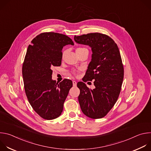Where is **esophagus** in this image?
Returning a JSON list of instances; mask_svg holds the SVG:
<instances>
[{
  "label": "esophagus",
  "mask_w": 151,
  "mask_h": 151,
  "mask_svg": "<svg viewBox=\"0 0 151 151\" xmlns=\"http://www.w3.org/2000/svg\"><path fill=\"white\" fill-rule=\"evenodd\" d=\"M72 82H73V87H76V85H77V82H76L75 81H72Z\"/></svg>",
  "instance_id": "1"
}]
</instances>
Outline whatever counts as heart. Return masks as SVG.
<instances>
[{"label":"heart","mask_w":151,"mask_h":151,"mask_svg":"<svg viewBox=\"0 0 151 151\" xmlns=\"http://www.w3.org/2000/svg\"><path fill=\"white\" fill-rule=\"evenodd\" d=\"M87 50V48H84V47H79V48H78L76 50V53H79V52H82V51H85V50ZM66 53V51H64L63 52V53H62V57H63V58L64 57V55H65ZM73 74H75V75H77V72H76V71L73 70Z\"/></svg>","instance_id":"b5f03b06"}]
</instances>
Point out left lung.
<instances>
[{
	"mask_svg": "<svg viewBox=\"0 0 151 151\" xmlns=\"http://www.w3.org/2000/svg\"><path fill=\"white\" fill-rule=\"evenodd\" d=\"M74 40L90 46L93 52L83 81L94 80L96 88L90 90L82 82L77 83L81 109L89 118H101L114 107L121 92L124 67L119 48L111 37L100 33L75 36Z\"/></svg>",
	"mask_w": 151,
	"mask_h": 151,
	"instance_id": "8db88e82",
	"label": "left lung"
}]
</instances>
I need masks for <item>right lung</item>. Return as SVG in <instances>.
I'll return each mask as SVG.
<instances>
[{
	"label": "right lung",
	"mask_w": 151,
	"mask_h": 151,
	"mask_svg": "<svg viewBox=\"0 0 151 151\" xmlns=\"http://www.w3.org/2000/svg\"><path fill=\"white\" fill-rule=\"evenodd\" d=\"M66 45L74 44L65 35L42 33L32 40L25 56L22 73L26 94L34 111L45 119H54L61 114L73 85L69 79L59 83L52 79V68L61 65L62 49Z\"/></svg>",
	"instance_id": "obj_1"
}]
</instances>
